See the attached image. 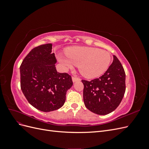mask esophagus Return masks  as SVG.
I'll use <instances>...</instances> for the list:
<instances>
[{
  "label": "esophagus",
  "mask_w": 149,
  "mask_h": 149,
  "mask_svg": "<svg viewBox=\"0 0 149 149\" xmlns=\"http://www.w3.org/2000/svg\"><path fill=\"white\" fill-rule=\"evenodd\" d=\"M72 80H73V83H75L76 81H80L81 79L78 78H76V77H72Z\"/></svg>",
  "instance_id": "34e87169"
}]
</instances>
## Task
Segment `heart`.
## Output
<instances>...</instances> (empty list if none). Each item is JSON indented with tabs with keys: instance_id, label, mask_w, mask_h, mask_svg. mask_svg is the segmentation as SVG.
<instances>
[{
	"instance_id": "1",
	"label": "heart",
	"mask_w": 149,
	"mask_h": 149,
	"mask_svg": "<svg viewBox=\"0 0 149 149\" xmlns=\"http://www.w3.org/2000/svg\"><path fill=\"white\" fill-rule=\"evenodd\" d=\"M66 56H58L65 69L78 65L79 71L87 78H95L107 70L111 60L109 52L93 47H73L65 51Z\"/></svg>"
}]
</instances>
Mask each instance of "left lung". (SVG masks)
<instances>
[{
  "mask_svg": "<svg viewBox=\"0 0 149 149\" xmlns=\"http://www.w3.org/2000/svg\"><path fill=\"white\" fill-rule=\"evenodd\" d=\"M83 100L88 109L98 115L114 111L123 100L125 91V74L115 55L109 68L101 77L91 81L82 80Z\"/></svg>",
  "mask_w": 149,
  "mask_h": 149,
  "instance_id": "1",
  "label": "left lung"
}]
</instances>
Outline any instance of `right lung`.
<instances>
[{
    "label": "right lung",
    "instance_id": "right-lung-1",
    "mask_svg": "<svg viewBox=\"0 0 149 149\" xmlns=\"http://www.w3.org/2000/svg\"><path fill=\"white\" fill-rule=\"evenodd\" d=\"M52 46L47 43L31 49L20 67L22 92L31 106L43 112L63 106L66 92L73 86L71 76L56 71Z\"/></svg>",
    "mask_w": 149,
    "mask_h": 149
}]
</instances>
